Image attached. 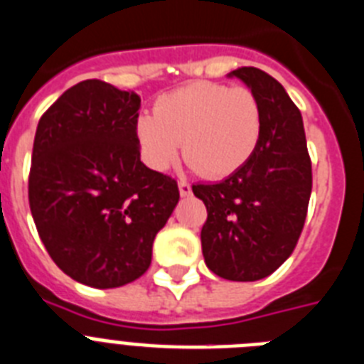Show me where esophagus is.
Wrapping results in <instances>:
<instances>
[{
  "label": "esophagus",
  "instance_id": "obj_1",
  "mask_svg": "<svg viewBox=\"0 0 364 364\" xmlns=\"http://www.w3.org/2000/svg\"><path fill=\"white\" fill-rule=\"evenodd\" d=\"M178 189L182 197H189V195H191V186H189V182H186V180H180Z\"/></svg>",
  "mask_w": 364,
  "mask_h": 364
}]
</instances>
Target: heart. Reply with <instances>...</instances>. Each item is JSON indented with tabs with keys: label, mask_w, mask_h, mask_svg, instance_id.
<instances>
[{
	"label": "heart",
	"mask_w": 364,
	"mask_h": 364,
	"mask_svg": "<svg viewBox=\"0 0 364 364\" xmlns=\"http://www.w3.org/2000/svg\"><path fill=\"white\" fill-rule=\"evenodd\" d=\"M262 134V113L247 87L197 81L161 95L154 115L141 113L134 135L141 160L165 171L184 156L210 178H227L255 154Z\"/></svg>",
	"instance_id": "1"
}]
</instances>
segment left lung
Returning <instances> with one entry per match:
<instances>
[{
	"mask_svg": "<svg viewBox=\"0 0 364 364\" xmlns=\"http://www.w3.org/2000/svg\"><path fill=\"white\" fill-rule=\"evenodd\" d=\"M238 77L255 92L262 134L242 169L218 184H195L206 206L200 230L204 262L229 281H258L292 255L307 218L312 189L303 119L284 87L260 68L242 67Z\"/></svg>",
	"mask_w": 364,
	"mask_h": 364,
	"instance_id": "left-lung-1",
	"label": "left lung"
}]
</instances>
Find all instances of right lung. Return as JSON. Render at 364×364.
I'll list each match as a JSON object with an SVG mask.
<instances>
[{"mask_svg":"<svg viewBox=\"0 0 364 364\" xmlns=\"http://www.w3.org/2000/svg\"><path fill=\"white\" fill-rule=\"evenodd\" d=\"M141 98L100 80L70 87L41 117L29 206L44 247L68 277L92 288L139 279L180 199L176 180L141 161Z\"/></svg>","mask_w":364,"mask_h":364,"instance_id":"right-lung-1","label":"right lung"}]
</instances>
